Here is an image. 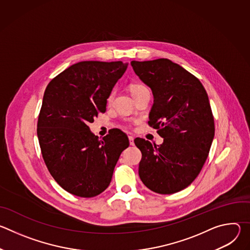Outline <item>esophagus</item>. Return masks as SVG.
<instances>
[{"mask_svg":"<svg viewBox=\"0 0 250 250\" xmlns=\"http://www.w3.org/2000/svg\"><path fill=\"white\" fill-rule=\"evenodd\" d=\"M134 137L132 135H128V140H129V145L130 146H133L134 145V141H133Z\"/></svg>","mask_w":250,"mask_h":250,"instance_id":"obj_1","label":"esophagus"}]
</instances>
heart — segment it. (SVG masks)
I'll return each instance as SVG.
<instances>
[{
    "mask_svg": "<svg viewBox=\"0 0 250 250\" xmlns=\"http://www.w3.org/2000/svg\"><path fill=\"white\" fill-rule=\"evenodd\" d=\"M146 89H147V88H146L145 85H142V84H132V85H130V91H131L132 96H135L136 94H138L139 92L144 91V90H146ZM114 97H115V91L113 90V91L109 94L108 99H106V101H108L109 104L112 103Z\"/></svg>",
    "mask_w": 250,
    "mask_h": 250,
    "instance_id": "1",
    "label": "heart"
}]
</instances>
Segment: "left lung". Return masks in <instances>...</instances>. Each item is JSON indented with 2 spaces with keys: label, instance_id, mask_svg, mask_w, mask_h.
Segmentation results:
<instances>
[{
  "label": "left lung",
  "instance_id": "8db88e82",
  "mask_svg": "<svg viewBox=\"0 0 250 250\" xmlns=\"http://www.w3.org/2000/svg\"><path fill=\"white\" fill-rule=\"evenodd\" d=\"M130 64L152 90L154 104L148 125L164 138L160 146L144 138L134 140L142 154L139 177L155 193L179 192L201 172L215 135L208 94L196 76L169 59Z\"/></svg>",
  "mask_w": 250,
  "mask_h": 250
}]
</instances>
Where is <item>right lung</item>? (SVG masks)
<instances>
[{
    "mask_svg": "<svg viewBox=\"0 0 250 250\" xmlns=\"http://www.w3.org/2000/svg\"><path fill=\"white\" fill-rule=\"evenodd\" d=\"M126 67L122 61L78 62L45 89L37 129L42 154L54 180L70 194L92 198L104 192L129 146L121 129L100 139L88 126L105 112L106 99Z\"/></svg>",
    "mask_w": 250,
    "mask_h": 250,
    "instance_id": "add662e5",
    "label": "right lung"
}]
</instances>
